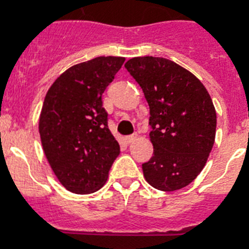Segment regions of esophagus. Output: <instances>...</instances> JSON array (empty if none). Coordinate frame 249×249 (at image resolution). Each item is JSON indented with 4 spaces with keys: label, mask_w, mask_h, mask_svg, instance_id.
<instances>
[{
    "label": "esophagus",
    "mask_w": 249,
    "mask_h": 249,
    "mask_svg": "<svg viewBox=\"0 0 249 249\" xmlns=\"http://www.w3.org/2000/svg\"><path fill=\"white\" fill-rule=\"evenodd\" d=\"M137 138V134H130V136L125 137V141H126V143H133Z\"/></svg>",
    "instance_id": "1"
}]
</instances>
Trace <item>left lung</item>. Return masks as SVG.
<instances>
[{"label":"left lung","mask_w":249,"mask_h":249,"mask_svg":"<svg viewBox=\"0 0 249 249\" xmlns=\"http://www.w3.org/2000/svg\"><path fill=\"white\" fill-rule=\"evenodd\" d=\"M125 68L150 107L154 155L142 164L144 178L161 191L182 189L204 168L214 143L217 116L211 95L191 72L165 58H132Z\"/></svg>","instance_id":"8db88e82"}]
</instances>
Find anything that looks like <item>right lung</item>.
Segmentation results:
<instances>
[{
    "label": "right lung",
    "mask_w": 249,
    "mask_h": 249,
    "mask_svg": "<svg viewBox=\"0 0 249 249\" xmlns=\"http://www.w3.org/2000/svg\"><path fill=\"white\" fill-rule=\"evenodd\" d=\"M124 62L121 56H98L72 66L46 93L38 124L41 143L53 172L71 193L101 189L120 154L102 94Z\"/></svg>",
    "instance_id": "obj_1"
}]
</instances>
